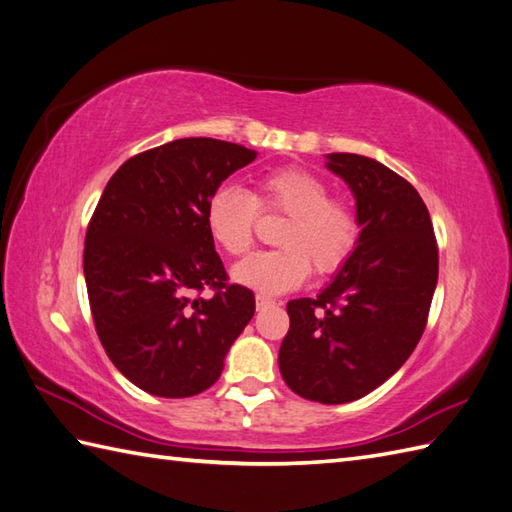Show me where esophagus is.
Segmentation results:
<instances>
[{
  "label": "esophagus",
  "mask_w": 512,
  "mask_h": 512,
  "mask_svg": "<svg viewBox=\"0 0 512 512\" xmlns=\"http://www.w3.org/2000/svg\"><path fill=\"white\" fill-rule=\"evenodd\" d=\"M255 306H257V310H264V308H273V306H275V301H273V299H268V297H262V295H257V297H255Z\"/></svg>",
  "instance_id": "1"
}]
</instances>
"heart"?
Wrapping results in <instances>:
<instances>
[{"label": "heart", "mask_w": 512, "mask_h": 512, "mask_svg": "<svg viewBox=\"0 0 512 512\" xmlns=\"http://www.w3.org/2000/svg\"><path fill=\"white\" fill-rule=\"evenodd\" d=\"M284 215L277 250L246 257L233 268L237 284L264 295H284L310 275H332L352 255L358 220L350 204L332 198L330 184L299 167L266 173L253 191L217 187L204 206V224L228 255H244L255 242L257 215Z\"/></svg>", "instance_id": "b5f03b06"}]
</instances>
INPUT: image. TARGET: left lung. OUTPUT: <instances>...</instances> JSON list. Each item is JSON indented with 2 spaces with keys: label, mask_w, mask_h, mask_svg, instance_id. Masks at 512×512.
<instances>
[{
  "label": "left lung",
  "mask_w": 512,
  "mask_h": 512,
  "mask_svg": "<svg viewBox=\"0 0 512 512\" xmlns=\"http://www.w3.org/2000/svg\"><path fill=\"white\" fill-rule=\"evenodd\" d=\"M356 200V248L317 297L288 301L279 347L286 385L343 405L394 376L416 350L438 284V244L418 191L378 160L328 154Z\"/></svg>",
  "instance_id": "1"
}]
</instances>
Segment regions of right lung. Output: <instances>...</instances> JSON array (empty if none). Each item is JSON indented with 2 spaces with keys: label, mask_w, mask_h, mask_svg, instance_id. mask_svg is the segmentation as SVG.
Wrapping results in <instances>:
<instances>
[{
  "label": "right lung",
  "mask_w": 512,
  "mask_h": 512,
  "mask_svg": "<svg viewBox=\"0 0 512 512\" xmlns=\"http://www.w3.org/2000/svg\"><path fill=\"white\" fill-rule=\"evenodd\" d=\"M257 151L180 138L123 162L85 233L83 273L96 334L129 383L162 398L209 389L255 314V295L228 284L204 206ZM204 287L214 297L190 299Z\"/></svg>",
  "instance_id": "1"
}]
</instances>
